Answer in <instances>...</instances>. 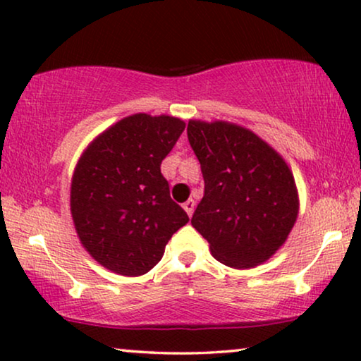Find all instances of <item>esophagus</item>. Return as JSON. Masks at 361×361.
Masks as SVG:
<instances>
[{
    "label": "esophagus",
    "mask_w": 361,
    "mask_h": 361,
    "mask_svg": "<svg viewBox=\"0 0 361 361\" xmlns=\"http://www.w3.org/2000/svg\"><path fill=\"white\" fill-rule=\"evenodd\" d=\"M182 207H184V210L187 212V215L192 216V214H194V209H195V202L192 200V199H189Z\"/></svg>",
    "instance_id": "obj_1"
}]
</instances>
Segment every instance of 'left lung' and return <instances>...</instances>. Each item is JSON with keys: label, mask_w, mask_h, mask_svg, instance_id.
<instances>
[{"label": "left lung", "mask_w": 361, "mask_h": 361, "mask_svg": "<svg viewBox=\"0 0 361 361\" xmlns=\"http://www.w3.org/2000/svg\"><path fill=\"white\" fill-rule=\"evenodd\" d=\"M187 136L205 182L192 226L225 266L263 264L286 243L299 215L288 162L248 128L230 121L190 120Z\"/></svg>", "instance_id": "8db88e82"}]
</instances>
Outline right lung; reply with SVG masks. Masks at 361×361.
<instances>
[{"mask_svg":"<svg viewBox=\"0 0 361 361\" xmlns=\"http://www.w3.org/2000/svg\"><path fill=\"white\" fill-rule=\"evenodd\" d=\"M184 128L180 118L136 113L82 152L72 176L71 214L83 248L103 268L130 278L146 274L189 221L161 174Z\"/></svg>","mask_w":361,"mask_h":361,"instance_id":"obj_1","label":"right lung"}]
</instances>
